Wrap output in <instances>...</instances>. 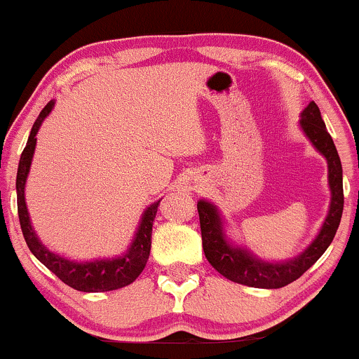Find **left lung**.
Wrapping results in <instances>:
<instances>
[{"label": "left lung", "mask_w": 359, "mask_h": 359, "mask_svg": "<svg viewBox=\"0 0 359 359\" xmlns=\"http://www.w3.org/2000/svg\"><path fill=\"white\" fill-rule=\"evenodd\" d=\"M300 126L306 131L312 145L327 160L329 187H331L332 194L331 208H329V214L325 217L323 229L302 255L283 263H269L258 259L250 251L238 248V246L229 245L226 241L219 212L211 203H205V201L197 203L205 258L222 277L229 278L231 282L257 288L285 287L294 280L302 277L317 259L323 257L324 251L334 240L344 208L343 167H341L339 155H337L331 135L325 130L323 118H320V111L314 101L302 111Z\"/></svg>", "instance_id": "obj_1"}]
</instances>
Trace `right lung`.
Returning <instances> with one entry per match:
<instances>
[{
	"label": "right lung",
	"mask_w": 359,
	"mask_h": 359,
	"mask_svg": "<svg viewBox=\"0 0 359 359\" xmlns=\"http://www.w3.org/2000/svg\"><path fill=\"white\" fill-rule=\"evenodd\" d=\"M53 108V101L48 102L39 114L34 128L28 137L27 147H25L22 158H20L18 174H16V199H18V217L20 226H22V233L25 241H27L28 248L35 255L40 262L47 266L52 273H55L65 285L76 288L81 292H108L116 290V288L126 287L133 283L143 269L147 265V259L150 257V246H151V226L158 203L151 204L143 214L142 222L138 226V231L135 234V240L131 246L123 257L111 258V259H96V262H86L76 263L64 259L57 255L48 251L39 238L35 236V231L32 229L30 217H28L27 204H25V182H27V175L30 172L32 156H34L35 145H36V131L45 118L48 116Z\"/></svg>",
	"instance_id": "right-lung-1"
}]
</instances>
